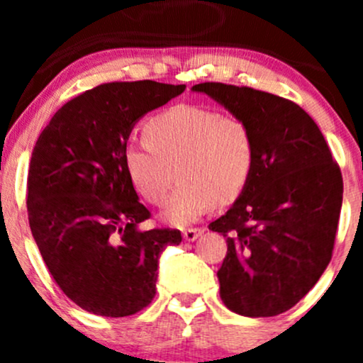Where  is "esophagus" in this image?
<instances>
[{
	"label": "esophagus",
	"instance_id": "esophagus-1",
	"mask_svg": "<svg viewBox=\"0 0 363 363\" xmlns=\"http://www.w3.org/2000/svg\"><path fill=\"white\" fill-rule=\"evenodd\" d=\"M201 234H203L201 228H187V230L182 232V237H184L186 242H194V240Z\"/></svg>",
	"mask_w": 363,
	"mask_h": 363
}]
</instances>
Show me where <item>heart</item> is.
I'll list each match as a JSON object with an SVG mask.
<instances>
[{"mask_svg": "<svg viewBox=\"0 0 363 363\" xmlns=\"http://www.w3.org/2000/svg\"><path fill=\"white\" fill-rule=\"evenodd\" d=\"M147 141L129 143L124 165L138 193L160 205L176 176L179 184L162 211L170 225L194 223L213 206L234 203L254 165V138L234 116L176 106L145 124Z\"/></svg>", "mask_w": 363, "mask_h": 363, "instance_id": "1", "label": "heart"}]
</instances>
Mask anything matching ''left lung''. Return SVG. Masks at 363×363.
<instances>
[{
  "label": "left lung",
  "instance_id": "left-lung-1",
  "mask_svg": "<svg viewBox=\"0 0 363 363\" xmlns=\"http://www.w3.org/2000/svg\"><path fill=\"white\" fill-rule=\"evenodd\" d=\"M247 124L254 165L247 186L210 230L227 237L216 277L225 306L245 318L291 309L331 261L343 179L323 133L297 104L247 86L199 83Z\"/></svg>",
  "mask_w": 363,
  "mask_h": 363
}]
</instances>
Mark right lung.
<instances>
[{"label": "right lung", "instance_id": "obj_1", "mask_svg": "<svg viewBox=\"0 0 363 363\" xmlns=\"http://www.w3.org/2000/svg\"><path fill=\"white\" fill-rule=\"evenodd\" d=\"M186 85L104 83L61 107L30 158L27 210L54 281L90 314L124 318L155 297L158 257L179 230H143L150 211L124 165L138 121Z\"/></svg>", "mask_w": 363, "mask_h": 363}]
</instances>
